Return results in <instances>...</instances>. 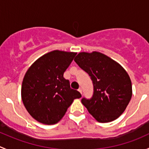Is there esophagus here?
<instances>
[{
	"label": "esophagus",
	"mask_w": 149,
	"mask_h": 149,
	"mask_svg": "<svg viewBox=\"0 0 149 149\" xmlns=\"http://www.w3.org/2000/svg\"><path fill=\"white\" fill-rule=\"evenodd\" d=\"M78 91H79V92H80L81 94H82V88H79V90H78Z\"/></svg>",
	"instance_id": "1"
}]
</instances>
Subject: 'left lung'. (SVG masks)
I'll use <instances>...</instances> for the list:
<instances>
[{
  "label": "left lung",
  "mask_w": 149,
  "mask_h": 149,
  "mask_svg": "<svg viewBox=\"0 0 149 149\" xmlns=\"http://www.w3.org/2000/svg\"><path fill=\"white\" fill-rule=\"evenodd\" d=\"M94 84L91 100L81 102L94 119L109 123L124 112L131 100L133 90L128 73L120 64L102 52H79L74 59Z\"/></svg>",
  "instance_id": "1"
}]
</instances>
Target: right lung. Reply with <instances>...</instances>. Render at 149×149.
I'll list each match as a JSON object with an SVG mask.
<instances>
[{
  "mask_svg": "<svg viewBox=\"0 0 149 149\" xmlns=\"http://www.w3.org/2000/svg\"><path fill=\"white\" fill-rule=\"evenodd\" d=\"M76 52L52 50L34 61L24 75L22 100L29 115L45 125L58 123L80 93L70 88L63 73Z\"/></svg>",
  "mask_w": 149,
  "mask_h": 149,
  "instance_id": "1",
  "label": "right lung"
}]
</instances>
